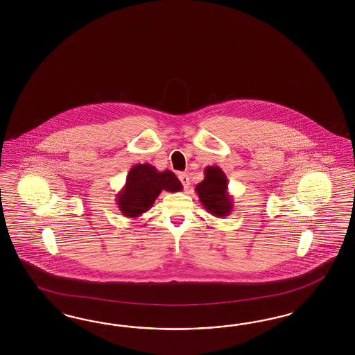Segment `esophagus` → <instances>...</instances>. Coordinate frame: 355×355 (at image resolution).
<instances>
[{"mask_svg": "<svg viewBox=\"0 0 355 355\" xmlns=\"http://www.w3.org/2000/svg\"><path fill=\"white\" fill-rule=\"evenodd\" d=\"M178 178H180V181L182 182L184 189H189V187H190V178H189L187 173H178Z\"/></svg>", "mask_w": 355, "mask_h": 355, "instance_id": "1", "label": "esophagus"}]
</instances>
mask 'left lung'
Wrapping results in <instances>:
<instances>
[{
	"instance_id": "1",
	"label": "left lung",
	"mask_w": 355,
	"mask_h": 355,
	"mask_svg": "<svg viewBox=\"0 0 355 355\" xmlns=\"http://www.w3.org/2000/svg\"><path fill=\"white\" fill-rule=\"evenodd\" d=\"M195 191L199 200L211 215L223 218L233 209V196L227 191V178L220 166H207L205 180L196 184Z\"/></svg>"
}]
</instances>
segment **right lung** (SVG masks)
<instances>
[{"label":"right lung","mask_w":355,"mask_h":355,"mask_svg":"<svg viewBox=\"0 0 355 355\" xmlns=\"http://www.w3.org/2000/svg\"><path fill=\"white\" fill-rule=\"evenodd\" d=\"M182 189V183L171 171L159 172L150 164H137L130 169L116 202L122 215L137 218L150 209L162 191L178 193Z\"/></svg>","instance_id":"add662e5"}]
</instances>
